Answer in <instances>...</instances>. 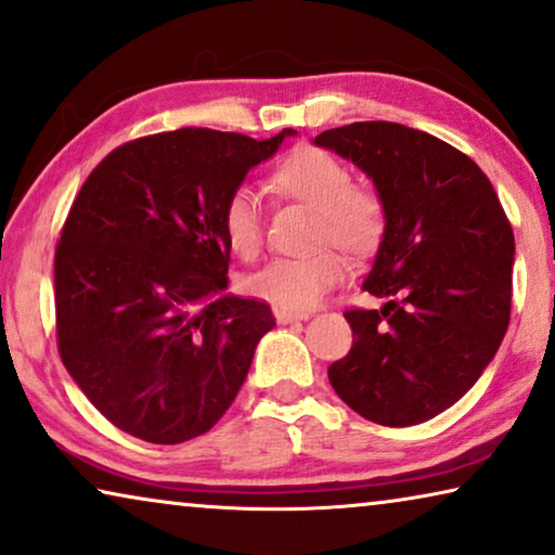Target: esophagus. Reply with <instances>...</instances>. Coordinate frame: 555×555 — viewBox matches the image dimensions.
I'll use <instances>...</instances> for the list:
<instances>
[{"label":"esophagus","mask_w":555,"mask_h":555,"mask_svg":"<svg viewBox=\"0 0 555 555\" xmlns=\"http://www.w3.org/2000/svg\"><path fill=\"white\" fill-rule=\"evenodd\" d=\"M275 318L280 325H287V323H295V320H308L310 315L308 312H293V310H275Z\"/></svg>","instance_id":"obj_1"}]
</instances>
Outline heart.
<instances>
[{
  "label": "heart",
  "instance_id": "obj_1",
  "mask_svg": "<svg viewBox=\"0 0 555 555\" xmlns=\"http://www.w3.org/2000/svg\"><path fill=\"white\" fill-rule=\"evenodd\" d=\"M275 195L293 199L318 212L315 243H331L337 250L360 258L380 243L385 205L367 184L352 182L343 159L327 150L300 147L280 159L268 178ZM222 235L237 258H258L262 247V210L253 190L240 188L222 207ZM345 262L331 250L305 258H278L247 278V291L283 310L305 312L340 283Z\"/></svg>",
  "mask_w": 555,
  "mask_h": 555
}]
</instances>
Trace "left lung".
Returning a JSON list of instances; mask_svg holds the SVG:
<instances>
[{
  "label": "left lung",
  "mask_w": 555,
  "mask_h": 555,
  "mask_svg": "<svg viewBox=\"0 0 555 555\" xmlns=\"http://www.w3.org/2000/svg\"><path fill=\"white\" fill-rule=\"evenodd\" d=\"M318 147L373 180L385 230L363 291L380 310H348L352 348L327 377L358 415L405 428L468 392L511 320L513 243L491 180L468 155L398 122L325 130Z\"/></svg>",
  "instance_id": "1"
}]
</instances>
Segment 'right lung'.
I'll return each instance as SVG.
<instances>
[{
	"label": "right lung",
	"mask_w": 555,
	"mask_h": 555,
	"mask_svg": "<svg viewBox=\"0 0 555 555\" xmlns=\"http://www.w3.org/2000/svg\"><path fill=\"white\" fill-rule=\"evenodd\" d=\"M293 134H150L112 150L79 190L54 253L57 348L119 430L184 443L243 388L275 318L268 302L224 293L222 207Z\"/></svg>",
	"instance_id": "obj_1"
}]
</instances>
